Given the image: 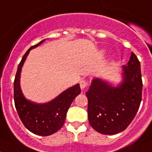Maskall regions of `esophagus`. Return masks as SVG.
<instances>
[{"mask_svg": "<svg viewBox=\"0 0 152 152\" xmlns=\"http://www.w3.org/2000/svg\"><path fill=\"white\" fill-rule=\"evenodd\" d=\"M79 84H80V88L82 90H83L85 88H86L88 86V83L87 81H86V80H81L80 83H79Z\"/></svg>", "mask_w": 152, "mask_h": 152, "instance_id": "obj_1", "label": "esophagus"}]
</instances>
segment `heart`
<instances>
[{"mask_svg": "<svg viewBox=\"0 0 152 152\" xmlns=\"http://www.w3.org/2000/svg\"><path fill=\"white\" fill-rule=\"evenodd\" d=\"M102 54H103H103H104V52H102Z\"/></svg>", "mask_w": 152, "mask_h": 152, "instance_id": "obj_1", "label": "heart"}]
</instances>
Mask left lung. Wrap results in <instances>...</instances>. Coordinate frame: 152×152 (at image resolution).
I'll return each mask as SVG.
<instances>
[{"label":"left lung","instance_id":"1","mask_svg":"<svg viewBox=\"0 0 152 152\" xmlns=\"http://www.w3.org/2000/svg\"><path fill=\"white\" fill-rule=\"evenodd\" d=\"M122 69L123 82L118 86L95 78L86 92L89 124L100 134L113 135L122 132L140 108L142 81L140 62L134 52Z\"/></svg>","mask_w":152,"mask_h":152}]
</instances>
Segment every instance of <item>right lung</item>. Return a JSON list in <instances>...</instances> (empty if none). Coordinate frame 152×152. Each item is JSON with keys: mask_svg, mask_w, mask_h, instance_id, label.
Instances as JSON below:
<instances>
[{"mask_svg": "<svg viewBox=\"0 0 152 152\" xmlns=\"http://www.w3.org/2000/svg\"><path fill=\"white\" fill-rule=\"evenodd\" d=\"M45 39L31 46L19 63L14 80V102L16 111L25 127L33 134L49 136L61 128L66 113L73 100L81 92L79 84L69 88L49 103L39 104L27 100L20 87V75L22 66L30 51L37 47Z\"/></svg>", "mask_w": 152, "mask_h": 152, "instance_id": "1", "label": "right lung"}]
</instances>
